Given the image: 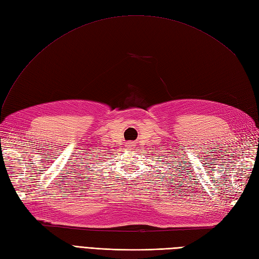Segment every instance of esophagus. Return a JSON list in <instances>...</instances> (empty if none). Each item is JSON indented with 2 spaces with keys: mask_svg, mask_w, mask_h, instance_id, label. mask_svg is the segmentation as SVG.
Masks as SVG:
<instances>
[{
  "mask_svg": "<svg viewBox=\"0 0 259 259\" xmlns=\"http://www.w3.org/2000/svg\"><path fill=\"white\" fill-rule=\"evenodd\" d=\"M128 148H132V144H127V149Z\"/></svg>",
  "mask_w": 259,
  "mask_h": 259,
  "instance_id": "1",
  "label": "esophagus"
}]
</instances>
